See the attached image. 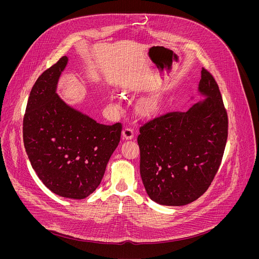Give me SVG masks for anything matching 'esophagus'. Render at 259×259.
<instances>
[{"label":"esophagus","instance_id":"esophagus-1","mask_svg":"<svg viewBox=\"0 0 259 259\" xmlns=\"http://www.w3.org/2000/svg\"><path fill=\"white\" fill-rule=\"evenodd\" d=\"M134 136V130L131 127H126L122 131V137L123 139H132Z\"/></svg>","mask_w":259,"mask_h":259}]
</instances>
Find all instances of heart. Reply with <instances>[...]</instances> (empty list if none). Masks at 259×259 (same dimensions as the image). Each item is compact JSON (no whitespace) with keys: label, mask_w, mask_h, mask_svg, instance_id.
<instances>
[{"label":"heart","mask_w":259,"mask_h":259,"mask_svg":"<svg viewBox=\"0 0 259 259\" xmlns=\"http://www.w3.org/2000/svg\"><path fill=\"white\" fill-rule=\"evenodd\" d=\"M142 107H143V112H144L145 114H147V115H153V114L156 113V110H157L158 107H159V102H158V100L155 99V98L149 99V100H146V101L143 103Z\"/></svg>","instance_id":"heart-1"}]
</instances>
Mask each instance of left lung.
Listing matches in <instances>:
<instances>
[{"mask_svg": "<svg viewBox=\"0 0 259 259\" xmlns=\"http://www.w3.org/2000/svg\"><path fill=\"white\" fill-rule=\"evenodd\" d=\"M198 92L205 99L188 112L169 113L139 129L140 176L146 194L160 205L183 206L200 198L223 159L228 114L218 85L205 68Z\"/></svg>", "mask_w": 259, "mask_h": 259, "instance_id": "8db88e82", "label": "left lung"}]
</instances>
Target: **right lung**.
Segmentation results:
<instances>
[{
  "label": "right lung",
  "mask_w": 259,
  "mask_h": 259,
  "mask_svg": "<svg viewBox=\"0 0 259 259\" xmlns=\"http://www.w3.org/2000/svg\"><path fill=\"white\" fill-rule=\"evenodd\" d=\"M67 62V56L61 57L35 81L23 119V142L46 188L60 197L81 200L100 184L120 142L122 125L99 124L57 94Z\"/></svg>",
  "instance_id": "1"
}]
</instances>
